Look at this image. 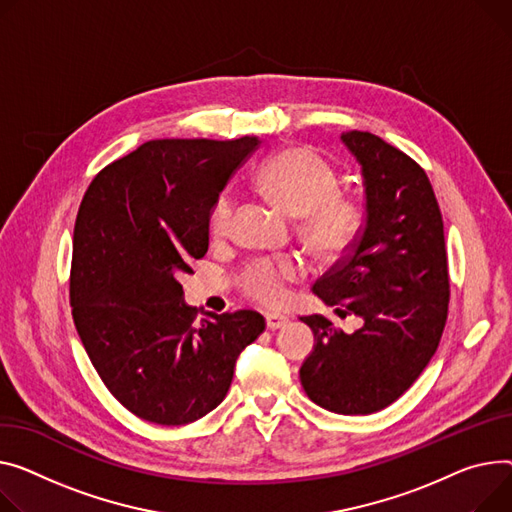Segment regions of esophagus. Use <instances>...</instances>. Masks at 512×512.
<instances>
[{"mask_svg":"<svg viewBox=\"0 0 512 512\" xmlns=\"http://www.w3.org/2000/svg\"><path fill=\"white\" fill-rule=\"evenodd\" d=\"M288 317L286 315H276V313H267L265 315V323H267V329H271V331H276V329H282V327H286L288 325Z\"/></svg>","mask_w":512,"mask_h":512,"instance_id":"34e87169","label":"esophagus"}]
</instances>
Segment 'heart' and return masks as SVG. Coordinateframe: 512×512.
Wrapping results in <instances>:
<instances>
[{
    "mask_svg": "<svg viewBox=\"0 0 512 512\" xmlns=\"http://www.w3.org/2000/svg\"><path fill=\"white\" fill-rule=\"evenodd\" d=\"M257 187L290 216H300V234L321 259L342 253L360 226L358 201L337 189L333 166L306 148H286L271 156L257 173ZM234 214V197L220 193L210 210V232L224 238ZM302 276L294 257L255 259L238 276L241 290L267 306L288 296V284Z\"/></svg>",
    "mask_w": 512,
    "mask_h": 512,
    "instance_id": "1",
    "label": "heart"
}]
</instances>
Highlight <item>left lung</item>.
<instances>
[{"label":"left lung","instance_id":"obj_1","mask_svg":"<svg viewBox=\"0 0 512 512\" xmlns=\"http://www.w3.org/2000/svg\"><path fill=\"white\" fill-rule=\"evenodd\" d=\"M342 140L362 166L366 218L313 292L362 327L346 333L323 315L302 317L317 344L300 383L323 410L366 416L399 399L428 366L451 290L442 216L424 168L368 131H346Z\"/></svg>","mask_w":512,"mask_h":512}]
</instances>
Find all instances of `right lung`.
Instances as JSON below:
<instances>
[{"label": "right lung", "instance_id": "1", "mask_svg": "<svg viewBox=\"0 0 512 512\" xmlns=\"http://www.w3.org/2000/svg\"><path fill=\"white\" fill-rule=\"evenodd\" d=\"M257 138L152 140L105 166L74 226L70 302L98 377L138 418L181 426L226 397L234 362L265 331L255 311L183 302L181 274L210 247V210Z\"/></svg>", "mask_w": 512, "mask_h": 512}]
</instances>
